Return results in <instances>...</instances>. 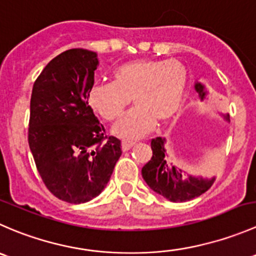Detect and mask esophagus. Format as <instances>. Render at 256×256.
Here are the masks:
<instances>
[{"instance_id":"1","label":"esophagus","mask_w":256,"mask_h":256,"mask_svg":"<svg viewBox=\"0 0 256 256\" xmlns=\"http://www.w3.org/2000/svg\"><path fill=\"white\" fill-rule=\"evenodd\" d=\"M133 146H134V142H132V140H123L122 142V150L123 152H127Z\"/></svg>"}]
</instances>
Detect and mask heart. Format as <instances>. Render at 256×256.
<instances>
[{"instance_id":"b5f03b06","label":"heart","mask_w":256,"mask_h":256,"mask_svg":"<svg viewBox=\"0 0 256 256\" xmlns=\"http://www.w3.org/2000/svg\"><path fill=\"white\" fill-rule=\"evenodd\" d=\"M186 87V68L176 60H133L120 66L112 83H94L87 92L90 110L106 120L122 114L133 100L134 110L113 126L122 139L148 134L156 120L166 123L180 106Z\"/></svg>"}]
</instances>
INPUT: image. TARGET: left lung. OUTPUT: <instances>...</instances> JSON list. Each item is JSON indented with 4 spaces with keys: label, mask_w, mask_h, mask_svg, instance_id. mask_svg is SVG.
<instances>
[{
    "label": "left lung",
    "mask_w": 256,
    "mask_h": 256,
    "mask_svg": "<svg viewBox=\"0 0 256 256\" xmlns=\"http://www.w3.org/2000/svg\"><path fill=\"white\" fill-rule=\"evenodd\" d=\"M196 90L203 100L206 96L204 86L196 83ZM225 118L229 120V116ZM164 142L166 140L162 136L152 139L150 146L153 156L149 159L148 163L142 168V176L149 188L163 196L168 200L176 202V203L192 200L206 193L213 186L214 178L203 179L188 176L184 179L180 169L178 170L176 166L166 162L168 156L164 149Z\"/></svg>",
    "instance_id": "obj_1"
}]
</instances>
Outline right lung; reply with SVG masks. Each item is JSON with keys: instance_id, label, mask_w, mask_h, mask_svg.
Instances as JSON below:
<instances>
[{"instance_id": "obj_1", "label": "right lung", "mask_w": 256, "mask_h": 256, "mask_svg": "<svg viewBox=\"0 0 256 256\" xmlns=\"http://www.w3.org/2000/svg\"><path fill=\"white\" fill-rule=\"evenodd\" d=\"M96 52L73 48L53 58L31 96L28 144L48 190L63 202H90L104 189L122 156L87 103L94 84Z\"/></svg>"}]
</instances>
